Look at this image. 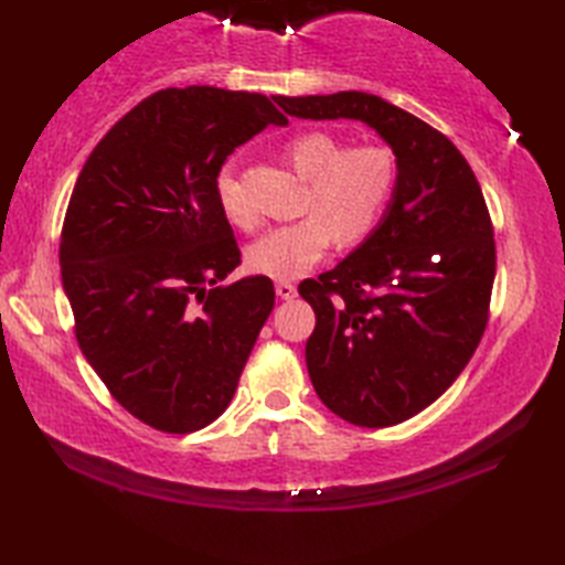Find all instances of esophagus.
<instances>
[{
	"mask_svg": "<svg viewBox=\"0 0 565 565\" xmlns=\"http://www.w3.org/2000/svg\"><path fill=\"white\" fill-rule=\"evenodd\" d=\"M276 296H279L281 301H294L298 296V289L289 281H276Z\"/></svg>",
	"mask_w": 565,
	"mask_h": 565,
	"instance_id": "esophagus-1",
	"label": "esophagus"
}]
</instances>
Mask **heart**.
I'll use <instances>...</instances> for the list:
<instances>
[{
    "label": "heart",
    "instance_id": "heart-1",
    "mask_svg": "<svg viewBox=\"0 0 565 565\" xmlns=\"http://www.w3.org/2000/svg\"><path fill=\"white\" fill-rule=\"evenodd\" d=\"M286 160L310 179L306 218L279 225L249 247L247 262L269 279H301L326 257L334 239L359 243L379 223L395 186V158L376 142L342 148V140L326 130H306L284 148ZM218 199L227 218L239 225L255 223L235 177H218Z\"/></svg>",
    "mask_w": 565,
    "mask_h": 565
}]
</instances>
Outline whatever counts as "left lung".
<instances>
[{
    "mask_svg": "<svg viewBox=\"0 0 565 565\" xmlns=\"http://www.w3.org/2000/svg\"><path fill=\"white\" fill-rule=\"evenodd\" d=\"M274 102L310 121H362L395 154L381 223L298 294L316 310L306 364L320 401L359 427L405 423L451 386L483 338L495 239L481 184L447 136L376 94Z\"/></svg>",
    "mask_w": 565,
    "mask_h": 565,
    "instance_id": "8db88e82",
    "label": "left lung"
}]
</instances>
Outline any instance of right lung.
<instances>
[{
	"instance_id": "add662e5",
	"label": "right lung",
	"mask_w": 565,
	"mask_h": 565,
	"mask_svg": "<svg viewBox=\"0 0 565 565\" xmlns=\"http://www.w3.org/2000/svg\"><path fill=\"white\" fill-rule=\"evenodd\" d=\"M286 124L264 94L162 89L99 140L72 189L60 271L79 350L154 429L211 425L271 313L269 276L218 286L239 264L218 174L237 146Z\"/></svg>"
}]
</instances>
